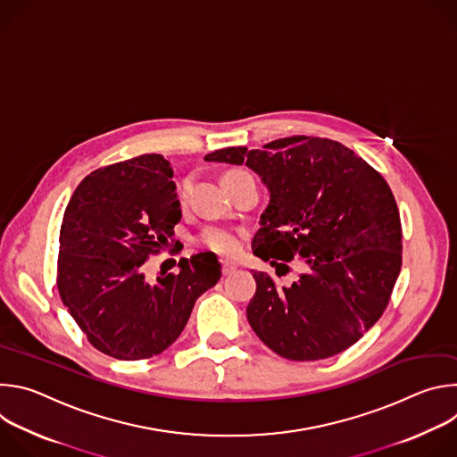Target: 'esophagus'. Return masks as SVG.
Here are the masks:
<instances>
[{
	"instance_id": "34e87169",
	"label": "esophagus",
	"mask_w": 457,
	"mask_h": 457,
	"mask_svg": "<svg viewBox=\"0 0 457 457\" xmlns=\"http://www.w3.org/2000/svg\"><path fill=\"white\" fill-rule=\"evenodd\" d=\"M235 270H237V266H235V264L226 262V260H224V262H222V275H231Z\"/></svg>"
}]
</instances>
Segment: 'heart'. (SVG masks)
I'll return each mask as SVG.
<instances>
[{
    "label": "heart",
    "mask_w": 457,
    "mask_h": 457,
    "mask_svg": "<svg viewBox=\"0 0 457 457\" xmlns=\"http://www.w3.org/2000/svg\"><path fill=\"white\" fill-rule=\"evenodd\" d=\"M199 242L203 247H206L220 256H235L242 247L240 237L235 231H231L228 228H217V226L206 228L201 233Z\"/></svg>",
    "instance_id": "1"
}]
</instances>
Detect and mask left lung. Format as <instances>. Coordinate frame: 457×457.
<instances>
[{
    "instance_id": "left-lung-1",
    "label": "left lung",
    "mask_w": 457,
    "mask_h": 457,
    "mask_svg": "<svg viewBox=\"0 0 457 457\" xmlns=\"http://www.w3.org/2000/svg\"><path fill=\"white\" fill-rule=\"evenodd\" d=\"M264 148H224L204 157L245 161L268 186L271 201L253 253L278 277L293 260L307 266L289 287L253 271L247 320L287 360L331 358L354 345L388 305L402 270L398 204L386 180L342 143L293 136Z\"/></svg>"
}]
</instances>
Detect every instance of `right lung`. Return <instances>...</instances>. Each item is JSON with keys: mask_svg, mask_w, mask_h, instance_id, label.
<instances>
[{"mask_svg": "<svg viewBox=\"0 0 457 457\" xmlns=\"http://www.w3.org/2000/svg\"><path fill=\"white\" fill-rule=\"evenodd\" d=\"M173 170L159 154L99 168L76 187L59 231L57 289L101 353L146 360L166 351L222 271L213 253L180 258L179 273L148 284L143 266L173 245L180 220Z\"/></svg>", "mask_w": 457, "mask_h": 457, "instance_id": "add662e5", "label": "right lung"}]
</instances>
